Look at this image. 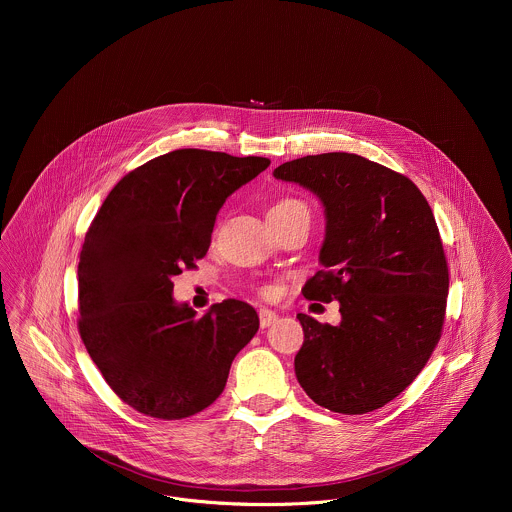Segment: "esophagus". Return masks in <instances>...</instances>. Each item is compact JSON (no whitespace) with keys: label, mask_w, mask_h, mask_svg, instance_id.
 I'll use <instances>...</instances> for the list:
<instances>
[{"label":"esophagus","mask_w":512,"mask_h":512,"mask_svg":"<svg viewBox=\"0 0 512 512\" xmlns=\"http://www.w3.org/2000/svg\"><path fill=\"white\" fill-rule=\"evenodd\" d=\"M258 317H260V327L262 329L270 327L278 319V315L274 311H270V309H258Z\"/></svg>","instance_id":"obj_1"}]
</instances>
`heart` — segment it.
Wrapping results in <instances>:
<instances>
[{"label":"heart","mask_w":512,"mask_h":512,"mask_svg":"<svg viewBox=\"0 0 512 512\" xmlns=\"http://www.w3.org/2000/svg\"><path fill=\"white\" fill-rule=\"evenodd\" d=\"M293 213L309 215V205L303 199H297V197H282L268 211V215H293ZM260 293L264 297H272L274 295V288L272 286H262Z\"/></svg>","instance_id":"b5f03b06"}]
</instances>
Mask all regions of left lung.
Masks as SVG:
<instances>
[{
  "label": "left lung",
  "instance_id": "obj_1",
  "mask_svg": "<svg viewBox=\"0 0 512 512\" xmlns=\"http://www.w3.org/2000/svg\"><path fill=\"white\" fill-rule=\"evenodd\" d=\"M274 177L325 207L323 270L303 295L337 299L343 317L333 327L297 313L295 376L331 412L378 410L414 382L443 331L449 270L432 207L406 175L357 153L305 155Z\"/></svg>",
  "mask_w": 512,
  "mask_h": 512
}]
</instances>
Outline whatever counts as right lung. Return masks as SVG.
<instances>
[{"mask_svg": "<svg viewBox=\"0 0 512 512\" xmlns=\"http://www.w3.org/2000/svg\"><path fill=\"white\" fill-rule=\"evenodd\" d=\"M270 165L268 157L175 149L124 175L84 236L78 333L116 396L159 420L209 408L234 357L258 331L238 299L195 317L173 301V276L197 268L222 203Z\"/></svg>", "mask_w": 512, "mask_h": 512, "instance_id": "1", "label": "right lung"}]
</instances>
